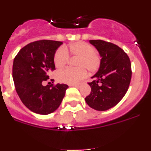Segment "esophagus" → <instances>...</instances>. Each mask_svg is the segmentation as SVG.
I'll use <instances>...</instances> for the list:
<instances>
[{
	"mask_svg": "<svg viewBox=\"0 0 151 151\" xmlns=\"http://www.w3.org/2000/svg\"><path fill=\"white\" fill-rule=\"evenodd\" d=\"M82 83H78V84H73L72 85V86H74V87H76V88H80L82 86Z\"/></svg>",
	"mask_w": 151,
	"mask_h": 151,
	"instance_id": "esophagus-1",
	"label": "esophagus"
}]
</instances>
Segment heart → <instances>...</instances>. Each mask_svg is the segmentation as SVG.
Listing matches in <instances>:
<instances>
[{
	"label": "heart",
	"mask_w": 151,
	"mask_h": 151,
	"mask_svg": "<svg viewBox=\"0 0 151 151\" xmlns=\"http://www.w3.org/2000/svg\"><path fill=\"white\" fill-rule=\"evenodd\" d=\"M69 55L77 56L75 61L76 68H66L57 73V79L60 82L73 85L85 78L86 69L91 73L95 72L100 66L101 59L94 48L83 41H78L69 46L60 47L56 51L54 57L55 66L63 67L69 60Z\"/></svg>",
	"instance_id": "obj_1"
}]
</instances>
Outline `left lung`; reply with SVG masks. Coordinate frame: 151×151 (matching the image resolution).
<instances>
[{
    "mask_svg": "<svg viewBox=\"0 0 151 151\" xmlns=\"http://www.w3.org/2000/svg\"><path fill=\"white\" fill-rule=\"evenodd\" d=\"M89 42L101 60L98 71L88 83L91 91L85 101L92 109L105 111L116 106L126 94L132 78L131 62L124 50L114 44L102 40Z\"/></svg>",
    "mask_w": 151,
    "mask_h": 151,
    "instance_id": "8db88e82",
    "label": "left lung"
}]
</instances>
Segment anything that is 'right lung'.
<instances>
[{
    "label": "right lung",
    "mask_w": 151,
    "mask_h": 151,
    "mask_svg": "<svg viewBox=\"0 0 151 151\" xmlns=\"http://www.w3.org/2000/svg\"><path fill=\"white\" fill-rule=\"evenodd\" d=\"M62 42L41 40L22 47L13 64L16 91L25 106L37 114L47 115L59 107L68 85H42L55 69L54 57Z\"/></svg>",
    "instance_id": "obj_1"
}]
</instances>
